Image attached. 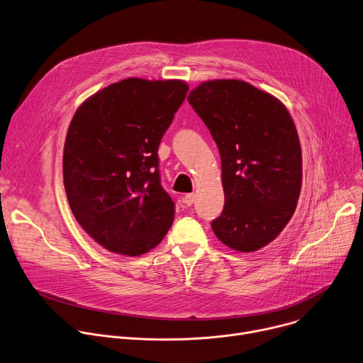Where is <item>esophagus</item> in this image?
<instances>
[{
	"mask_svg": "<svg viewBox=\"0 0 363 363\" xmlns=\"http://www.w3.org/2000/svg\"><path fill=\"white\" fill-rule=\"evenodd\" d=\"M183 203H184L186 206H191V204L194 203V194H186V196L183 197Z\"/></svg>",
	"mask_w": 363,
	"mask_h": 363,
	"instance_id": "esophagus-1",
	"label": "esophagus"
}]
</instances>
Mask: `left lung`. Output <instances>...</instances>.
I'll return each mask as SVG.
<instances>
[{
	"instance_id": "left-lung-1",
	"label": "left lung",
	"mask_w": 363,
	"mask_h": 363,
	"mask_svg": "<svg viewBox=\"0 0 363 363\" xmlns=\"http://www.w3.org/2000/svg\"><path fill=\"white\" fill-rule=\"evenodd\" d=\"M220 152L225 208L211 222L222 243L256 252L292 219L302 187L295 123L274 96L242 80H208L187 97Z\"/></svg>"
}]
</instances>
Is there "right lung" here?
<instances>
[{
    "label": "right lung",
    "mask_w": 363,
    "mask_h": 363,
    "mask_svg": "<svg viewBox=\"0 0 363 363\" xmlns=\"http://www.w3.org/2000/svg\"><path fill=\"white\" fill-rule=\"evenodd\" d=\"M187 90L183 80L130 77L89 97L69 123L62 155L68 204L108 252L147 253L173 225L157 150Z\"/></svg>",
    "instance_id": "right-lung-1"
}]
</instances>
